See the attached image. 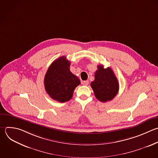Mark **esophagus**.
<instances>
[{"mask_svg": "<svg viewBox=\"0 0 158 158\" xmlns=\"http://www.w3.org/2000/svg\"><path fill=\"white\" fill-rule=\"evenodd\" d=\"M88 83H89V82H88V80H86V81H83V83H82V84H83L84 86H87V85H88Z\"/></svg>", "mask_w": 158, "mask_h": 158, "instance_id": "1", "label": "esophagus"}]
</instances>
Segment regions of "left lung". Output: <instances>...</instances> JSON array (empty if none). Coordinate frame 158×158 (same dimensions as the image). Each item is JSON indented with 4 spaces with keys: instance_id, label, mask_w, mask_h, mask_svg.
I'll return each instance as SVG.
<instances>
[{
    "instance_id": "obj_1",
    "label": "left lung",
    "mask_w": 158,
    "mask_h": 158,
    "mask_svg": "<svg viewBox=\"0 0 158 158\" xmlns=\"http://www.w3.org/2000/svg\"><path fill=\"white\" fill-rule=\"evenodd\" d=\"M91 86L96 98L103 102L113 99L118 91V83L114 72L110 67L104 69L102 65L98 66Z\"/></svg>"
}]
</instances>
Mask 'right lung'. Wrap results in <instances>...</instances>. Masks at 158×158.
<instances>
[{
	"instance_id": "add662e5",
	"label": "right lung",
	"mask_w": 158,
	"mask_h": 158,
	"mask_svg": "<svg viewBox=\"0 0 158 158\" xmlns=\"http://www.w3.org/2000/svg\"><path fill=\"white\" fill-rule=\"evenodd\" d=\"M70 62L65 56L54 61L44 77V87L50 97L60 102L69 101L75 88L80 84L79 78L70 71Z\"/></svg>"
}]
</instances>
